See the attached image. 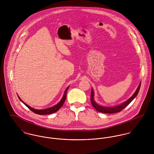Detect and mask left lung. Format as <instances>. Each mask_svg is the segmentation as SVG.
<instances>
[{
    "mask_svg": "<svg viewBox=\"0 0 154 154\" xmlns=\"http://www.w3.org/2000/svg\"><path fill=\"white\" fill-rule=\"evenodd\" d=\"M140 85H141V82L140 83L139 87L137 88L136 92L132 95V97H131L128 100H127L126 102L123 103V104H122L119 106H116V107H103V106H100V105L97 104L94 100V91L92 89L91 94V104H92V106L95 109V110H97L98 111H99L100 112L107 113V114H113V113H116V112H119L121 111L122 110H123L125 108H126L132 102V100L137 96V95L139 92V91L140 89Z\"/></svg>",
    "mask_w": 154,
    "mask_h": 154,
    "instance_id": "obj_1",
    "label": "left lung"
}]
</instances>
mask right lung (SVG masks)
<instances>
[{
	"label": "right lung",
	"mask_w": 154,
	"mask_h": 154,
	"mask_svg": "<svg viewBox=\"0 0 154 154\" xmlns=\"http://www.w3.org/2000/svg\"><path fill=\"white\" fill-rule=\"evenodd\" d=\"M69 87L66 88V91L64 93V95L63 97V98H62L61 101L57 104H56V106L51 107V108H48V109H44V110H36V109H32V107H30L28 105H27L26 104H25L22 100H21V99L18 97L19 99L20 100V101H21L22 103L29 109L30 110H31L32 112H34V113L35 114H39V115H45V114H52L53 112H56L57 111L59 110L62 107V106L63 105L64 103H65V101L66 100V94H67V89H68Z\"/></svg>",
	"instance_id": "add662e5"
}]
</instances>
